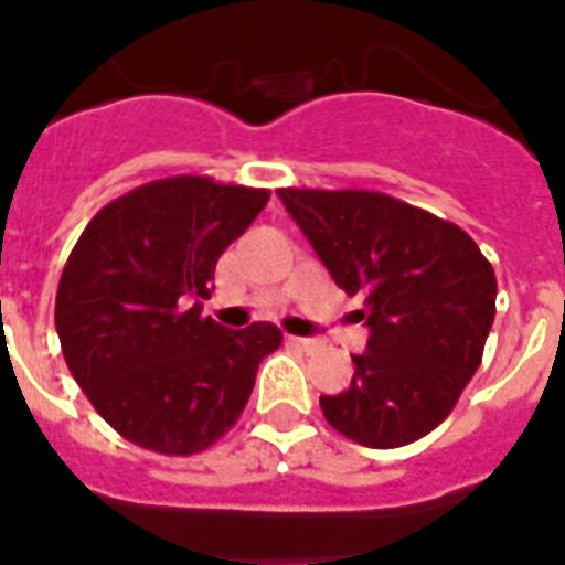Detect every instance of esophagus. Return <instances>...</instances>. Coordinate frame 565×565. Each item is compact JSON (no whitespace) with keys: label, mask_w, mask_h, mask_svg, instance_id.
I'll return each instance as SVG.
<instances>
[{"label":"esophagus","mask_w":565,"mask_h":565,"mask_svg":"<svg viewBox=\"0 0 565 565\" xmlns=\"http://www.w3.org/2000/svg\"><path fill=\"white\" fill-rule=\"evenodd\" d=\"M296 347V350L301 352H313V350H320V340H313V338H287Z\"/></svg>","instance_id":"esophagus-1"}]
</instances>
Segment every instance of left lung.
Listing matches in <instances>:
<instances>
[{
  "label": "left lung",
  "instance_id": "left-lung-1",
  "mask_svg": "<svg viewBox=\"0 0 565 565\" xmlns=\"http://www.w3.org/2000/svg\"><path fill=\"white\" fill-rule=\"evenodd\" d=\"M292 222L347 296L367 350L347 391L320 397L338 433L364 447L433 433L483 361L494 322L492 264L454 222L364 189H278Z\"/></svg>",
  "mask_w": 565,
  "mask_h": 565
}]
</instances>
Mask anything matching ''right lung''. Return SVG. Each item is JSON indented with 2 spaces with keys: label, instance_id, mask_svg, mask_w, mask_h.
Instances as JSON below:
<instances>
[{
  "label": "right lung",
  "instance_id": "1",
  "mask_svg": "<svg viewBox=\"0 0 565 565\" xmlns=\"http://www.w3.org/2000/svg\"><path fill=\"white\" fill-rule=\"evenodd\" d=\"M266 201V189L195 174L153 180L103 206L73 245L55 292L64 361L132 445L206 450L243 415L260 361L281 347L273 322L227 331L198 301Z\"/></svg>",
  "mask_w": 565,
  "mask_h": 565
}]
</instances>
